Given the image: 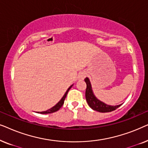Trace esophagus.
Masks as SVG:
<instances>
[{
  "instance_id": "1",
  "label": "esophagus",
  "mask_w": 148,
  "mask_h": 148,
  "mask_svg": "<svg viewBox=\"0 0 148 148\" xmlns=\"http://www.w3.org/2000/svg\"><path fill=\"white\" fill-rule=\"evenodd\" d=\"M85 77H86V74L83 73V74L81 75V76H80V79H84V78H85Z\"/></svg>"
}]
</instances>
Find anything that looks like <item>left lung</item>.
<instances>
[{"instance_id":"8db88e82","label":"left lung","mask_w":148,"mask_h":148,"mask_svg":"<svg viewBox=\"0 0 148 148\" xmlns=\"http://www.w3.org/2000/svg\"><path fill=\"white\" fill-rule=\"evenodd\" d=\"M84 80L87 85L86 90V98L87 102H88L90 108H92L93 110L100 112H108L116 110V108H118L121 106V104L117 105V106H110V105H107L105 103L98 100L93 94L92 86H91L89 79L86 77Z\"/></svg>"}]
</instances>
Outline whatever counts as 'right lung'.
I'll return each instance as SVG.
<instances>
[{"label":"right lung","mask_w":148,"mask_h":148,"mask_svg":"<svg viewBox=\"0 0 148 148\" xmlns=\"http://www.w3.org/2000/svg\"><path fill=\"white\" fill-rule=\"evenodd\" d=\"M71 87H72V86H70L69 88H68V90H66V92H65V94H64L63 97H62V98H61V100H60L59 101V102H58L57 103V104H56L55 105V106H53V107H52V108H50L49 110H46V111H43V112H40V114H50V113L55 112H56V111H58V110H59V109L62 107V105H63L64 99H65L66 95H67V93H68L69 91V90L71 89Z\"/></svg>","instance_id":"add662e5"}]
</instances>
